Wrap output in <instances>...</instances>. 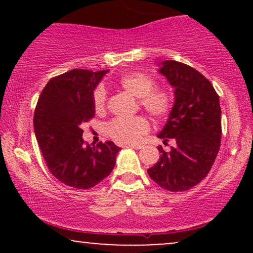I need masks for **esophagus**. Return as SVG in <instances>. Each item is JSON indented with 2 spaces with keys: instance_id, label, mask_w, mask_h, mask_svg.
I'll use <instances>...</instances> for the list:
<instances>
[{
  "instance_id": "obj_1",
  "label": "esophagus",
  "mask_w": 253,
  "mask_h": 253,
  "mask_svg": "<svg viewBox=\"0 0 253 253\" xmlns=\"http://www.w3.org/2000/svg\"><path fill=\"white\" fill-rule=\"evenodd\" d=\"M143 146H144L143 144H130V145H128V147H132V149H135V150L143 149Z\"/></svg>"
}]
</instances>
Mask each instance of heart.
I'll list each match as a JSON object with an SVG mask.
<instances>
[{"label":"heart","instance_id":"heart-1","mask_svg":"<svg viewBox=\"0 0 253 253\" xmlns=\"http://www.w3.org/2000/svg\"><path fill=\"white\" fill-rule=\"evenodd\" d=\"M119 85L138 98L139 106L155 119H164L173 107V97L164 86H155V81L144 72H129L119 80ZM94 109L97 114L106 110L107 97L103 88L98 86L92 95ZM150 129V123L144 115L133 118H115L106 126L109 138L119 144L136 143Z\"/></svg>","mask_w":253,"mask_h":253}]
</instances>
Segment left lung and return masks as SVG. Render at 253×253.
I'll list each match as a JSON object with an SVG mask.
<instances>
[{"label":"left lung","mask_w":253,"mask_h":253,"mask_svg":"<svg viewBox=\"0 0 253 253\" xmlns=\"http://www.w3.org/2000/svg\"><path fill=\"white\" fill-rule=\"evenodd\" d=\"M175 88L169 120L158 134L164 144L175 141L169 152L158 146V162L147 169L159 187L184 191L208 175L221 143V108L211 83L191 66L176 60L159 69Z\"/></svg>","instance_id":"8db88e82"}]
</instances>
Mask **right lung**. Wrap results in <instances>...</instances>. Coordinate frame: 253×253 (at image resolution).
Returning a JSON list of instances; mask_svg holds the SVG:
<instances>
[{
	"label": "right lung",
	"mask_w": 253,
	"mask_h": 253,
	"mask_svg": "<svg viewBox=\"0 0 253 253\" xmlns=\"http://www.w3.org/2000/svg\"><path fill=\"white\" fill-rule=\"evenodd\" d=\"M107 71L74 69L52 77L34 112V132L48 170L76 189H89L106 178L120 151L113 141L91 147L82 138L83 124L95 115L94 89Z\"/></svg>",
	"instance_id": "add662e5"
}]
</instances>
